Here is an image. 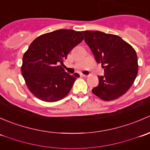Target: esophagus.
<instances>
[{"label": "esophagus", "mask_w": 150, "mask_h": 150, "mask_svg": "<svg viewBox=\"0 0 150 150\" xmlns=\"http://www.w3.org/2000/svg\"><path fill=\"white\" fill-rule=\"evenodd\" d=\"M81 77H84V78H86V77H87L88 75H85V74L81 73Z\"/></svg>", "instance_id": "obj_1"}]
</instances>
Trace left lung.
Listing matches in <instances>:
<instances>
[{
  "mask_svg": "<svg viewBox=\"0 0 150 150\" xmlns=\"http://www.w3.org/2000/svg\"><path fill=\"white\" fill-rule=\"evenodd\" d=\"M83 33L96 62L102 64L104 70L92 92L104 101L120 97L131 88L138 73L135 50L115 35L89 30Z\"/></svg>",
  "mask_w": 150,
  "mask_h": 150,
  "instance_id": "obj_1",
  "label": "left lung"
}]
</instances>
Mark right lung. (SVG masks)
Masks as SVG:
<instances>
[{
  "instance_id": "add662e5",
  "label": "right lung",
  "mask_w": 150,
  "mask_h": 150,
  "mask_svg": "<svg viewBox=\"0 0 150 150\" xmlns=\"http://www.w3.org/2000/svg\"><path fill=\"white\" fill-rule=\"evenodd\" d=\"M83 40L82 32L58 30L35 39L24 54L22 73L29 90L38 99L54 102L70 91L79 74L63 69L71 50Z\"/></svg>"
}]
</instances>
